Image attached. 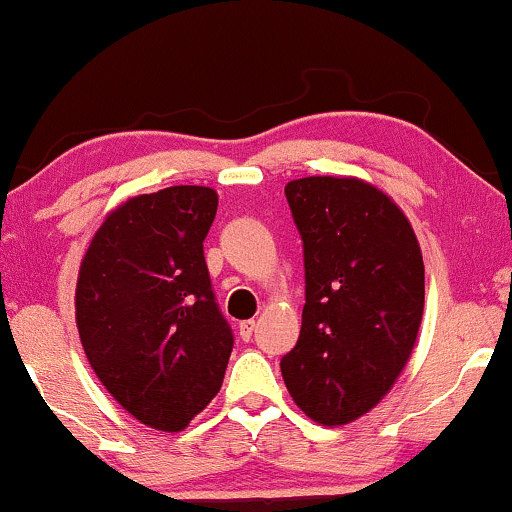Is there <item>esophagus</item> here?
<instances>
[{"label": "esophagus", "instance_id": "obj_1", "mask_svg": "<svg viewBox=\"0 0 512 512\" xmlns=\"http://www.w3.org/2000/svg\"><path fill=\"white\" fill-rule=\"evenodd\" d=\"M254 330H256V321H254V318H251V321H242V323H239V338H242V340H251V335H254Z\"/></svg>", "mask_w": 512, "mask_h": 512}]
</instances>
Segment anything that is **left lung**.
Wrapping results in <instances>:
<instances>
[{"instance_id": "1", "label": "left lung", "mask_w": 512, "mask_h": 512, "mask_svg": "<svg viewBox=\"0 0 512 512\" xmlns=\"http://www.w3.org/2000/svg\"><path fill=\"white\" fill-rule=\"evenodd\" d=\"M304 249V311L282 357L287 390L318 424H347L388 393L424 311V261L402 210L352 177L285 186Z\"/></svg>"}]
</instances>
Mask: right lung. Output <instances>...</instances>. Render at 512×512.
Returning <instances> with one entry per match:
<instances>
[{
    "label": "right lung",
    "instance_id": "right-lung-1",
    "mask_svg": "<svg viewBox=\"0 0 512 512\" xmlns=\"http://www.w3.org/2000/svg\"><path fill=\"white\" fill-rule=\"evenodd\" d=\"M208 186H170L112 210L76 285L81 345L102 386L150 429L182 431L225 378L234 335L215 299L203 239Z\"/></svg>",
    "mask_w": 512,
    "mask_h": 512
}]
</instances>
